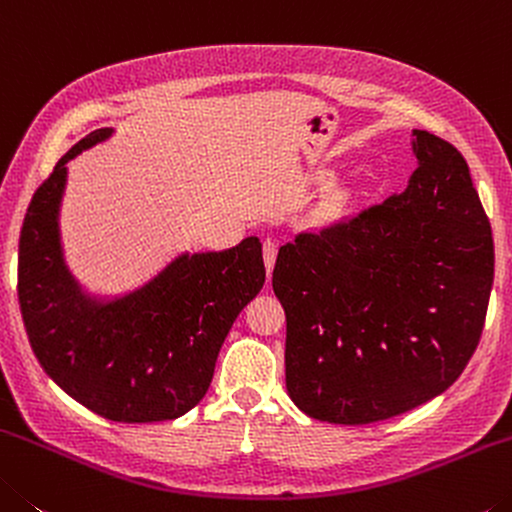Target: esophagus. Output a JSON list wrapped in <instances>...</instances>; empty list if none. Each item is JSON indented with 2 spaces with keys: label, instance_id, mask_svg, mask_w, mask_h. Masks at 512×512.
<instances>
[{
  "label": "esophagus",
  "instance_id": "34e87169",
  "mask_svg": "<svg viewBox=\"0 0 512 512\" xmlns=\"http://www.w3.org/2000/svg\"><path fill=\"white\" fill-rule=\"evenodd\" d=\"M276 251H279V245H276L272 238H265L263 240V261H265L267 276L272 274V267H274V261H276Z\"/></svg>",
  "mask_w": 512,
  "mask_h": 512
}]
</instances>
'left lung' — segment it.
I'll return each mask as SVG.
<instances>
[{"instance_id":"8db88e82","label":"left lung","mask_w":512,"mask_h":512,"mask_svg":"<svg viewBox=\"0 0 512 512\" xmlns=\"http://www.w3.org/2000/svg\"><path fill=\"white\" fill-rule=\"evenodd\" d=\"M401 195L279 249L286 388L308 417L372 424L438 397L479 345L492 229L463 154L413 131Z\"/></svg>"}]
</instances>
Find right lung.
<instances>
[{
	"label": "right lung",
	"mask_w": 512,
	"mask_h": 512,
	"mask_svg": "<svg viewBox=\"0 0 512 512\" xmlns=\"http://www.w3.org/2000/svg\"><path fill=\"white\" fill-rule=\"evenodd\" d=\"M111 133L79 140L27 208L18 265L24 329L49 379L92 413L127 424L177 420L206 395L226 333L263 288L261 240L181 254L129 295H86L58 231L65 165Z\"/></svg>",
	"instance_id": "1"
}]
</instances>
